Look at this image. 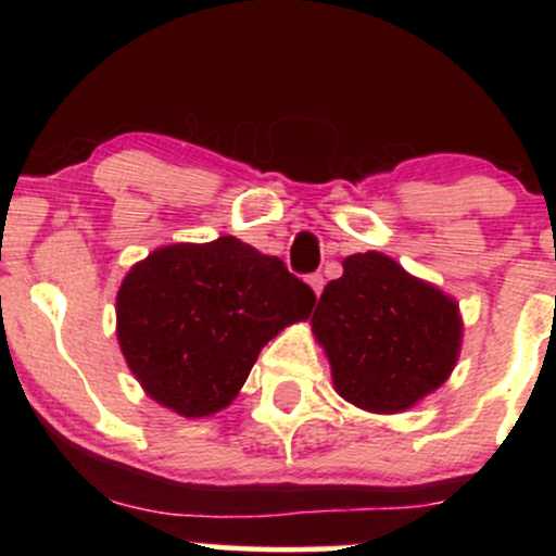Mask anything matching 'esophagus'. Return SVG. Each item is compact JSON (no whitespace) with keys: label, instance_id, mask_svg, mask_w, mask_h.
Instances as JSON below:
<instances>
[{"label":"esophagus","instance_id":"esophagus-1","mask_svg":"<svg viewBox=\"0 0 556 556\" xmlns=\"http://www.w3.org/2000/svg\"><path fill=\"white\" fill-rule=\"evenodd\" d=\"M308 285H311V290L316 292V298L321 295V290H324V274H308Z\"/></svg>","mask_w":556,"mask_h":556}]
</instances>
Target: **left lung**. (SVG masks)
<instances>
[{
	"label": "left lung",
	"instance_id": "obj_1",
	"mask_svg": "<svg viewBox=\"0 0 556 556\" xmlns=\"http://www.w3.org/2000/svg\"><path fill=\"white\" fill-rule=\"evenodd\" d=\"M324 287L314 334L337 392L371 413H400L444 384L460 353L457 303L384 253H355Z\"/></svg>",
	"mask_w": 556,
	"mask_h": 556
}]
</instances>
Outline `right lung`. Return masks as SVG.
<instances>
[{"mask_svg": "<svg viewBox=\"0 0 556 556\" xmlns=\"http://www.w3.org/2000/svg\"><path fill=\"white\" fill-rule=\"evenodd\" d=\"M316 292L232 235L159 248L117 292V337L149 397L185 418L212 416L245 384L261 348L303 321Z\"/></svg>", "mask_w": 556, "mask_h": 556, "instance_id": "add662e5", "label": "right lung"}]
</instances>
